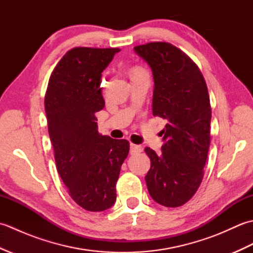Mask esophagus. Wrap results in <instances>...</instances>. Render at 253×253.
Segmentation results:
<instances>
[{"instance_id": "obj_1", "label": "esophagus", "mask_w": 253, "mask_h": 253, "mask_svg": "<svg viewBox=\"0 0 253 253\" xmlns=\"http://www.w3.org/2000/svg\"><path fill=\"white\" fill-rule=\"evenodd\" d=\"M143 151V148L141 146H137V144L130 143V154H136L140 153Z\"/></svg>"}]
</instances>
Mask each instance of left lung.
Masks as SVG:
<instances>
[{"label": "left lung", "mask_w": 253, "mask_h": 253, "mask_svg": "<svg viewBox=\"0 0 253 253\" xmlns=\"http://www.w3.org/2000/svg\"><path fill=\"white\" fill-rule=\"evenodd\" d=\"M154 80L152 112L166 122L160 154L146 148L147 176L153 200L168 208L189 201L203 178L210 147L211 105L204 78L191 58L168 42L133 47Z\"/></svg>", "instance_id": "8db88e82"}]
</instances>
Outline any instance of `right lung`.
I'll return each instance as SVG.
<instances>
[{
  "mask_svg": "<svg viewBox=\"0 0 253 253\" xmlns=\"http://www.w3.org/2000/svg\"><path fill=\"white\" fill-rule=\"evenodd\" d=\"M120 49L74 47L58 62L44 105L58 174L69 196L91 212L110 209L129 142L98 132L95 113L105 105L102 72Z\"/></svg>",
  "mask_w": 253,
  "mask_h": 253,
  "instance_id": "obj_1",
  "label": "right lung"
}]
</instances>
